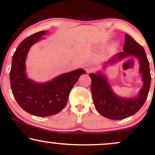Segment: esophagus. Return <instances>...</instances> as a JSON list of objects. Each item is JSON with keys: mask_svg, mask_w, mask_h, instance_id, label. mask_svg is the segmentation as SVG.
I'll list each match as a JSON object with an SVG mask.
<instances>
[{"mask_svg": "<svg viewBox=\"0 0 155 155\" xmlns=\"http://www.w3.org/2000/svg\"><path fill=\"white\" fill-rule=\"evenodd\" d=\"M85 70H86L87 72H92L95 70V68L93 67V66H91V65H86V67H85Z\"/></svg>", "mask_w": 155, "mask_h": 155, "instance_id": "1", "label": "esophagus"}]
</instances>
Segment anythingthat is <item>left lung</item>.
Segmentation results:
<instances>
[{"label": "left lung", "instance_id": "obj_1", "mask_svg": "<svg viewBox=\"0 0 155 155\" xmlns=\"http://www.w3.org/2000/svg\"><path fill=\"white\" fill-rule=\"evenodd\" d=\"M127 56L134 57L139 60L140 71L144 81L143 87L138 96L134 98L124 99L117 96L111 90L106 78L103 75L101 74H90L92 80L91 90L95 108L100 114L110 119L120 120L136 114L145 102L149 93L151 75L145 52L143 48L135 41L132 37L126 34L124 51L109 61V63H112L114 60ZM130 59L134 60L133 58Z\"/></svg>", "mask_w": 155, "mask_h": 155}]
</instances>
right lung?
Segmentation results:
<instances>
[{"mask_svg":"<svg viewBox=\"0 0 155 155\" xmlns=\"http://www.w3.org/2000/svg\"><path fill=\"white\" fill-rule=\"evenodd\" d=\"M45 31L36 33L24 40L12 56L10 79L13 96L21 108L37 117L52 116L60 112L68 100L71 88L81 74L83 69L64 74L46 84H39L28 79L25 74V61L27 51Z\"/></svg>","mask_w":155,"mask_h":155,"instance_id":"right-lung-1","label":"right lung"}]
</instances>
